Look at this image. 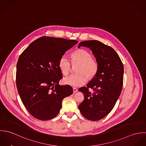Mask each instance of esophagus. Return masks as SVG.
<instances>
[{"mask_svg": "<svg viewBox=\"0 0 146 146\" xmlns=\"http://www.w3.org/2000/svg\"><path fill=\"white\" fill-rule=\"evenodd\" d=\"M78 91V90L76 88H73V92L75 93L76 92H77Z\"/></svg>", "mask_w": 146, "mask_h": 146, "instance_id": "obj_1", "label": "esophagus"}]
</instances>
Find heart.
Masks as SVG:
<instances>
[{
	"mask_svg": "<svg viewBox=\"0 0 146 146\" xmlns=\"http://www.w3.org/2000/svg\"><path fill=\"white\" fill-rule=\"evenodd\" d=\"M71 62L73 66H77V74L70 75L63 80L65 84L73 87L82 86L86 83L88 78H93L98 70V64L96 60L92 58V54L84 49L75 51L71 56ZM68 57L63 54L59 60L58 66L61 72L67 75L71 70L72 65Z\"/></svg>",
	"mask_w": 146,
	"mask_h": 146,
	"instance_id": "heart-1",
	"label": "heart"
}]
</instances>
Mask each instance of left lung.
I'll return each instance as SVG.
<instances>
[{"label": "left lung", "mask_w": 146, "mask_h": 146, "mask_svg": "<svg viewBox=\"0 0 146 146\" xmlns=\"http://www.w3.org/2000/svg\"><path fill=\"white\" fill-rule=\"evenodd\" d=\"M89 48L98 64L96 76L79 90L84 96L78 108L84 116L91 121L103 119L113 109L121 94L124 66L119 55L111 47L97 40L80 42L79 48ZM90 88L93 92L88 90Z\"/></svg>", "instance_id": "left-lung-1"}]
</instances>
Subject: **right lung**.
Instances as JSON below:
<instances>
[{
  "mask_svg": "<svg viewBox=\"0 0 146 146\" xmlns=\"http://www.w3.org/2000/svg\"><path fill=\"white\" fill-rule=\"evenodd\" d=\"M78 42L42 36L21 53L17 63V88L25 108L37 119L48 120L56 117L63 98L72 94L71 86L58 84L62 78L58 63L65 52Z\"/></svg>",
  "mask_w": 146,
  "mask_h": 146,
  "instance_id": "1",
  "label": "right lung"
}]
</instances>
